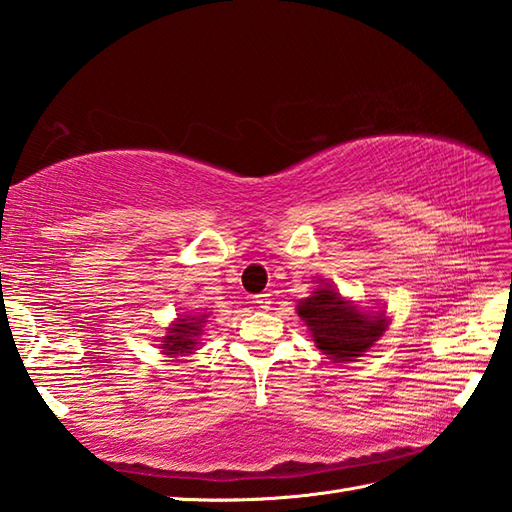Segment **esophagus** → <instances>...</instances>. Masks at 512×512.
<instances>
[{
	"label": "esophagus",
	"instance_id": "34e87169",
	"mask_svg": "<svg viewBox=\"0 0 512 512\" xmlns=\"http://www.w3.org/2000/svg\"><path fill=\"white\" fill-rule=\"evenodd\" d=\"M255 303H257V306L262 308V310H268V308H270V303H273V301H270V295H268V292H264V295H257V297H255Z\"/></svg>",
	"mask_w": 512,
	"mask_h": 512
}]
</instances>
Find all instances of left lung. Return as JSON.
I'll return each mask as SVG.
<instances>
[{"label":"left lung","instance_id":"obj_1","mask_svg":"<svg viewBox=\"0 0 512 512\" xmlns=\"http://www.w3.org/2000/svg\"><path fill=\"white\" fill-rule=\"evenodd\" d=\"M297 314L308 325L312 341L334 363H350L363 356L387 330L385 310L365 312L343 299L330 284L297 303Z\"/></svg>","mask_w":512,"mask_h":512}]
</instances>
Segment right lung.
Listing matches in <instances>:
<instances>
[{"label":"right lung","mask_w":512,"mask_h":512,"mask_svg":"<svg viewBox=\"0 0 512 512\" xmlns=\"http://www.w3.org/2000/svg\"><path fill=\"white\" fill-rule=\"evenodd\" d=\"M209 314L198 312V314H182L176 321L171 323L167 334L162 336L160 350L167 356H187L193 354L195 345L202 334V328L206 325Z\"/></svg>","instance_id":"obj_1"}]
</instances>
